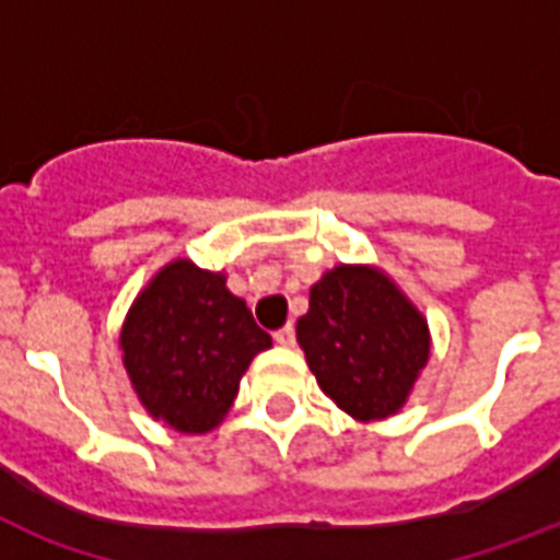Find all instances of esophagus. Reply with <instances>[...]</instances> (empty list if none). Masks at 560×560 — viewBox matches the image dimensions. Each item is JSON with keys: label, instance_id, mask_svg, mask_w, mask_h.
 I'll return each mask as SVG.
<instances>
[{"label": "esophagus", "instance_id": "esophagus-1", "mask_svg": "<svg viewBox=\"0 0 560 560\" xmlns=\"http://www.w3.org/2000/svg\"><path fill=\"white\" fill-rule=\"evenodd\" d=\"M276 337V342L279 346H284V349H290L293 342H296V331H293V325H284V328H279V331L272 334Z\"/></svg>", "mask_w": 560, "mask_h": 560}]
</instances>
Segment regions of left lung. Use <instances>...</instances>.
I'll return each mask as SVG.
<instances>
[{
    "instance_id": "obj_1",
    "label": "left lung",
    "mask_w": 560,
    "mask_h": 560,
    "mask_svg": "<svg viewBox=\"0 0 560 560\" xmlns=\"http://www.w3.org/2000/svg\"><path fill=\"white\" fill-rule=\"evenodd\" d=\"M319 389L358 421L395 416L430 358L418 307L377 267L340 264L311 288L296 323Z\"/></svg>"
}]
</instances>
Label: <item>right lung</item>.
Here are the masks:
<instances>
[{"label": "right lung", "mask_w": 560, "mask_h": 560, "mask_svg": "<svg viewBox=\"0 0 560 560\" xmlns=\"http://www.w3.org/2000/svg\"><path fill=\"white\" fill-rule=\"evenodd\" d=\"M118 346L153 418L179 433H209L232 407L255 354L272 340L244 299L229 293L223 272L177 258L136 296Z\"/></svg>", "instance_id": "add662e5"}]
</instances>
